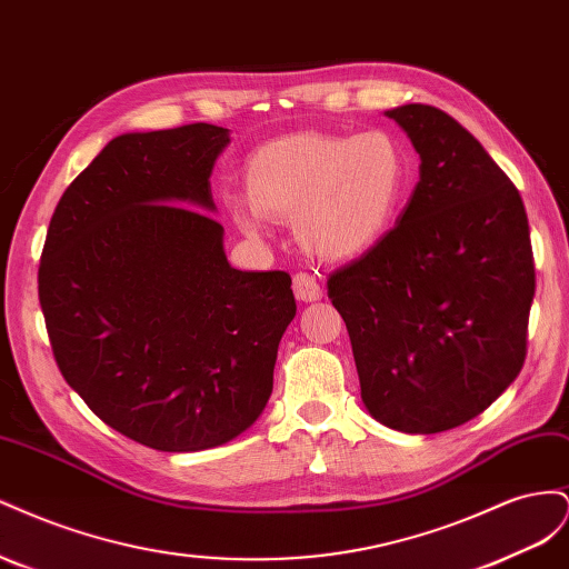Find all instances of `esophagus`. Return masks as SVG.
Instances as JSON below:
<instances>
[{"label": "esophagus", "mask_w": 569, "mask_h": 569, "mask_svg": "<svg viewBox=\"0 0 569 569\" xmlns=\"http://www.w3.org/2000/svg\"><path fill=\"white\" fill-rule=\"evenodd\" d=\"M295 295L299 301H320L322 287L313 272H297L295 274Z\"/></svg>", "instance_id": "1"}]
</instances>
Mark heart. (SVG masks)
Listing matches in <instances>:
<instances>
[{
	"instance_id": "1",
	"label": "heart",
	"mask_w": 569,
	"mask_h": 569,
	"mask_svg": "<svg viewBox=\"0 0 569 569\" xmlns=\"http://www.w3.org/2000/svg\"><path fill=\"white\" fill-rule=\"evenodd\" d=\"M408 176V149L389 130L295 132L253 151L247 163L249 199L228 194L226 203L244 234H263L268 216L297 220L306 249L325 258H356L393 228Z\"/></svg>"
}]
</instances>
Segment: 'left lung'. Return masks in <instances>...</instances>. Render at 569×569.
Masks as SVG:
<instances>
[{
  "instance_id": "obj_1",
  "label": "left lung",
  "mask_w": 569,
  "mask_h": 569,
  "mask_svg": "<svg viewBox=\"0 0 569 569\" xmlns=\"http://www.w3.org/2000/svg\"><path fill=\"white\" fill-rule=\"evenodd\" d=\"M420 153V182L380 244L327 280L351 337L360 399L408 435L477 418L520 375L533 301L518 187L456 118L385 111Z\"/></svg>"
}]
</instances>
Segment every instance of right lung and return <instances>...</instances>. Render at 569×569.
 Wrapping results in <instances>:
<instances>
[{
    "mask_svg": "<svg viewBox=\"0 0 569 569\" xmlns=\"http://www.w3.org/2000/svg\"><path fill=\"white\" fill-rule=\"evenodd\" d=\"M230 130L192 123L111 140L49 222L40 303L63 380L116 432L168 453L258 420L297 316L282 270L230 266L211 173Z\"/></svg>",
    "mask_w": 569,
    "mask_h": 569,
    "instance_id": "1",
    "label": "right lung"
}]
</instances>
